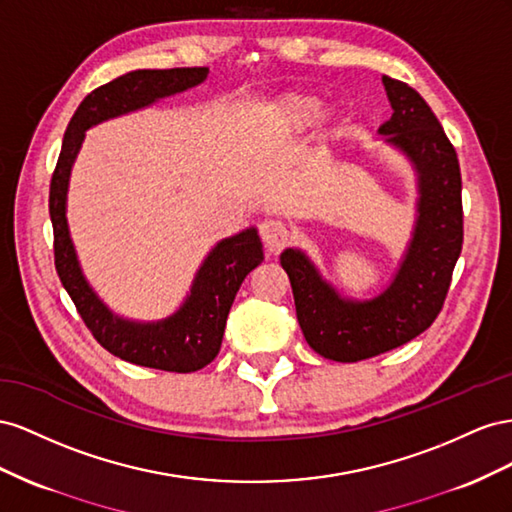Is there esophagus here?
I'll list each match as a JSON object with an SVG mask.
<instances>
[{"instance_id":"34e87169","label":"esophagus","mask_w":512,"mask_h":512,"mask_svg":"<svg viewBox=\"0 0 512 512\" xmlns=\"http://www.w3.org/2000/svg\"><path fill=\"white\" fill-rule=\"evenodd\" d=\"M259 236L261 240H264L266 248L270 253H279L281 248L287 244V238H289V231L283 223L279 221H264L259 225Z\"/></svg>"}]
</instances>
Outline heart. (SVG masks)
Listing matches in <instances>:
<instances>
[{"mask_svg": "<svg viewBox=\"0 0 512 512\" xmlns=\"http://www.w3.org/2000/svg\"><path fill=\"white\" fill-rule=\"evenodd\" d=\"M319 113L321 98L298 90L276 96L270 107V118L274 122V128L287 137L304 133V130L319 118Z\"/></svg>", "mask_w": 512, "mask_h": 512, "instance_id": "1", "label": "heart"}]
</instances>
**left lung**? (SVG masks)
Returning a JSON list of instances; mask_svg holds the SVG:
<instances>
[{
    "mask_svg": "<svg viewBox=\"0 0 512 512\" xmlns=\"http://www.w3.org/2000/svg\"><path fill=\"white\" fill-rule=\"evenodd\" d=\"M390 120L377 133L416 173V221L392 281L369 300L339 294L300 248H285L281 266L294 291L298 324L319 356L358 362L390 352L425 332L442 311L463 244L457 152L414 87L382 77Z\"/></svg>",
    "mask_w": 512,
    "mask_h": 512,
    "instance_id": "8db88e82",
    "label": "left lung"
}]
</instances>
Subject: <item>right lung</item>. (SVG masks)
<instances>
[{
	"label": "right lung",
	"mask_w": 512,
	"mask_h": 512,
	"mask_svg": "<svg viewBox=\"0 0 512 512\" xmlns=\"http://www.w3.org/2000/svg\"><path fill=\"white\" fill-rule=\"evenodd\" d=\"M208 72L206 66L133 70L96 87L83 98L66 128L49 193L55 268L85 326L113 356L171 373H193L216 358L233 298L246 274L264 261L257 229H242L236 236L214 244L201 261L191 291L173 315L158 321H133L115 315L85 279L68 229V186L85 130L150 107L160 98L191 90L208 79Z\"/></svg>",
	"instance_id": "1"
}]
</instances>
